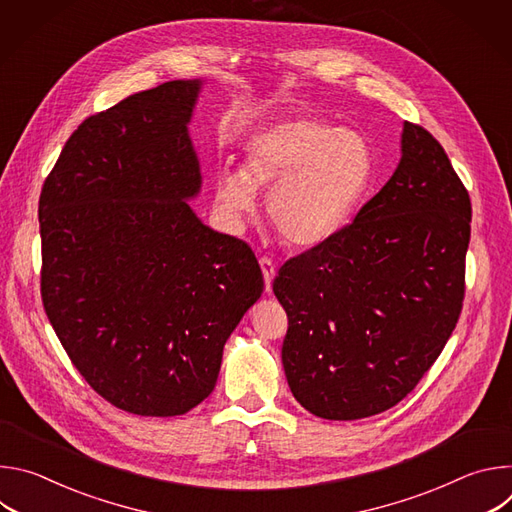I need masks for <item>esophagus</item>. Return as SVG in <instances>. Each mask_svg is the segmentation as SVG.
<instances>
[{"label": "esophagus", "instance_id": "1", "mask_svg": "<svg viewBox=\"0 0 512 512\" xmlns=\"http://www.w3.org/2000/svg\"><path fill=\"white\" fill-rule=\"evenodd\" d=\"M259 265H261L263 279H265V291H267V294H271V283H273V277H275V265L269 257H261Z\"/></svg>", "mask_w": 512, "mask_h": 512}]
</instances>
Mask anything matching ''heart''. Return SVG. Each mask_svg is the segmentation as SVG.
I'll list each match as a JSON object with an SVG mask.
<instances>
[{"instance_id": "obj_1", "label": "heart", "mask_w": 512, "mask_h": 512, "mask_svg": "<svg viewBox=\"0 0 512 512\" xmlns=\"http://www.w3.org/2000/svg\"><path fill=\"white\" fill-rule=\"evenodd\" d=\"M375 176L369 139L316 117L275 121L245 145L243 170L216 178L214 200L227 223L239 227L267 192V214L281 239L312 249L336 237L352 218Z\"/></svg>"}]
</instances>
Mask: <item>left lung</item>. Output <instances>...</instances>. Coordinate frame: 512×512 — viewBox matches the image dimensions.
Here are the masks:
<instances>
[{"label":"left lung","instance_id":"obj_1","mask_svg":"<svg viewBox=\"0 0 512 512\" xmlns=\"http://www.w3.org/2000/svg\"><path fill=\"white\" fill-rule=\"evenodd\" d=\"M470 221L440 141L405 121L389 182L352 225L273 279L289 320L281 362L302 407L352 421L413 391L460 318Z\"/></svg>","mask_w":512,"mask_h":512}]
</instances>
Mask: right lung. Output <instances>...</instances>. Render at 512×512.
Listing matches in <instances>:
<instances>
[{
  "mask_svg": "<svg viewBox=\"0 0 512 512\" xmlns=\"http://www.w3.org/2000/svg\"><path fill=\"white\" fill-rule=\"evenodd\" d=\"M202 81H170L85 119L40 194L42 302L111 405L174 417L202 403L263 294L247 243L206 227L188 133Z\"/></svg>",
  "mask_w": 512,
  "mask_h": 512,
  "instance_id": "right-lung-1",
  "label": "right lung"
}]
</instances>
